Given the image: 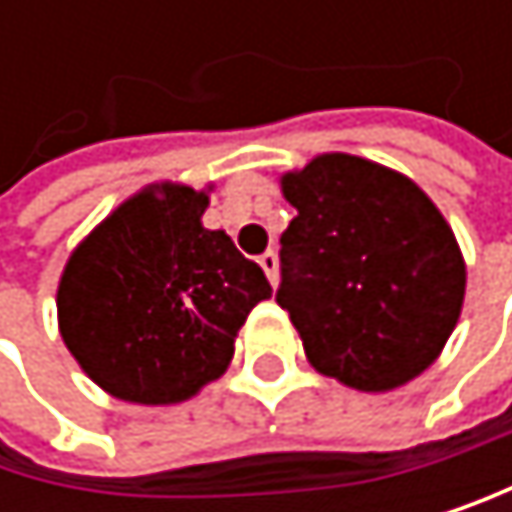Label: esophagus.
Returning a JSON list of instances; mask_svg holds the SVG:
<instances>
[{
    "mask_svg": "<svg viewBox=\"0 0 512 512\" xmlns=\"http://www.w3.org/2000/svg\"><path fill=\"white\" fill-rule=\"evenodd\" d=\"M258 264L264 267L270 285H276V279H279V258H276V251H264L261 258H258Z\"/></svg>",
    "mask_w": 512,
    "mask_h": 512,
    "instance_id": "esophagus-1",
    "label": "esophagus"
}]
</instances>
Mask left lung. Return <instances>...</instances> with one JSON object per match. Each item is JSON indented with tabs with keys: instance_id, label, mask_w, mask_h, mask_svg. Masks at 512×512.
<instances>
[{
	"instance_id": "obj_1",
	"label": "left lung",
	"mask_w": 512,
	"mask_h": 512,
	"mask_svg": "<svg viewBox=\"0 0 512 512\" xmlns=\"http://www.w3.org/2000/svg\"><path fill=\"white\" fill-rule=\"evenodd\" d=\"M298 218L282 233L276 301L310 365L362 393L427 371L451 338L467 264L433 199L405 174L350 153L285 171Z\"/></svg>"
}]
</instances>
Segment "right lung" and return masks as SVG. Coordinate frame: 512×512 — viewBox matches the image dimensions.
<instances>
[{
	"instance_id": "add662e5",
	"label": "right lung",
	"mask_w": 512,
	"mask_h": 512,
	"mask_svg": "<svg viewBox=\"0 0 512 512\" xmlns=\"http://www.w3.org/2000/svg\"><path fill=\"white\" fill-rule=\"evenodd\" d=\"M208 190L150 184L67 258L57 328L85 375L113 399L178 405L218 381L236 334L273 288L224 230L202 227Z\"/></svg>"
}]
</instances>
